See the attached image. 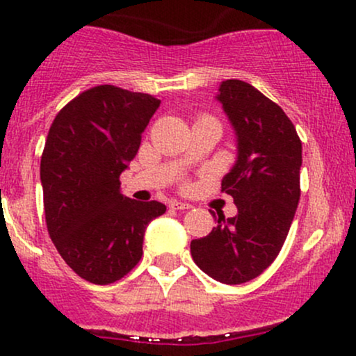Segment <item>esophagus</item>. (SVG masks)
<instances>
[{
  "label": "esophagus",
  "mask_w": 356,
  "mask_h": 356,
  "mask_svg": "<svg viewBox=\"0 0 356 356\" xmlns=\"http://www.w3.org/2000/svg\"><path fill=\"white\" fill-rule=\"evenodd\" d=\"M170 207L175 211H187V209H191V204L181 202V201H172L170 202Z\"/></svg>",
  "instance_id": "34e87169"
}]
</instances>
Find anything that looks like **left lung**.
Masks as SVG:
<instances>
[{"instance_id":"obj_1","label":"left lung","mask_w":356,"mask_h":356,"mask_svg":"<svg viewBox=\"0 0 356 356\" xmlns=\"http://www.w3.org/2000/svg\"><path fill=\"white\" fill-rule=\"evenodd\" d=\"M216 100L236 136V162L220 186L238 214L219 216L209 234L192 241L191 254L212 280L241 284L283 248L300 202L301 140L283 108L246 81H220Z\"/></svg>"}]
</instances>
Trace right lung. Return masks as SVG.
I'll return each mask as SVG.
<instances>
[{"mask_svg": "<svg viewBox=\"0 0 356 356\" xmlns=\"http://www.w3.org/2000/svg\"><path fill=\"white\" fill-rule=\"evenodd\" d=\"M161 100L149 93L99 85L55 117L40 164L44 218L60 256L80 277L110 284L142 257L149 222L162 202L120 192V174L140 147Z\"/></svg>", "mask_w": 356, "mask_h": 356, "instance_id": "add662e5", "label": "right lung"}]
</instances>
